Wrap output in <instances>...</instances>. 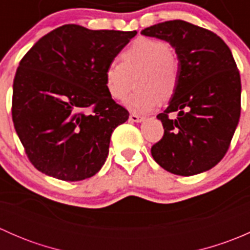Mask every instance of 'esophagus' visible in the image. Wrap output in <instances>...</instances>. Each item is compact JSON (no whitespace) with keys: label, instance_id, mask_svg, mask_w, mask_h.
Returning <instances> with one entry per match:
<instances>
[{"label":"esophagus","instance_id":"1","mask_svg":"<svg viewBox=\"0 0 250 250\" xmlns=\"http://www.w3.org/2000/svg\"><path fill=\"white\" fill-rule=\"evenodd\" d=\"M144 120H145V118H144V117H141V116H138V115H135V113H132V115L129 116V121H130V122L140 123V122H143Z\"/></svg>","mask_w":250,"mask_h":250}]
</instances>
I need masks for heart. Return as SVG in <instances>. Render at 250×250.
<instances>
[{"label": "heart", "mask_w": 250, "mask_h": 250, "mask_svg": "<svg viewBox=\"0 0 250 250\" xmlns=\"http://www.w3.org/2000/svg\"><path fill=\"white\" fill-rule=\"evenodd\" d=\"M121 62H111L105 70V85L115 99L130 90L134 77L137 89L123 104L134 112L155 109L160 100H169L179 82V62L167 42L141 37L121 54Z\"/></svg>", "instance_id": "obj_1"}]
</instances>
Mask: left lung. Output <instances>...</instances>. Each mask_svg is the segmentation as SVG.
Segmentation results:
<instances>
[{
    "label": "left lung",
    "instance_id": "1",
    "mask_svg": "<svg viewBox=\"0 0 250 250\" xmlns=\"http://www.w3.org/2000/svg\"><path fill=\"white\" fill-rule=\"evenodd\" d=\"M141 35L168 42L179 62L178 87L157 115L165 135L151 155L176 175L207 172L225 156L241 115V77L232 53L218 35L184 20L152 25Z\"/></svg>",
    "mask_w": 250,
    "mask_h": 250
}]
</instances>
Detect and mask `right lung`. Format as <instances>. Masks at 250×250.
I'll use <instances>...</instances> for the list:
<instances>
[{
    "instance_id": "right-lung-1",
    "label": "right lung",
    "mask_w": 250,
    "mask_h": 250,
    "mask_svg": "<svg viewBox=\"0 0 250 250\" xmlns=\"http://www.w3.org/2000/svg\"><path fill=\"white\" fill-rule=\"evenodd\" d=\"M137 31L69 24L40 39L13 82L16 132L35 168L65 181L95 175L113 129L129 117L105 85V70Z\"/></svg>"
}]
</instances>
